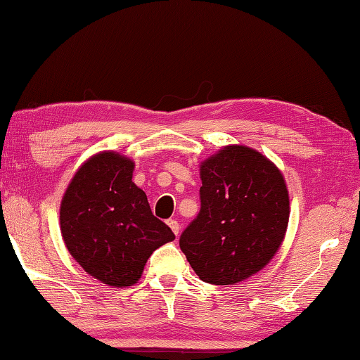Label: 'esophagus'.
<instances>
[{"mask_svg":"<svg viewBox=\"0 0 360 360\" xmlns=\"http://www.w3.org/2000/svg\"><path fill=\"white\" fill-rule=\"evenodd\" d=\"M167 224H169V227L172 229V232H174L175 236H179V233H180V224H179V221H175V219H170V221H167Z\"/></svg>","mask_w":360,"mask_h":360,"instance_id":"1","label":"esophagus"}]
</instances>
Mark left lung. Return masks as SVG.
<instances>
[{"label": "left lung", "mask_w": 360, "mask_h": 360, "mask_svg": "<svg viewBox=\"0 0 360 360\" xmlns=\"http://www.w3.org/2000/svg\"><path fill=\"white\" fill-rule=\"evenodd\" d=\"M201 210L180 248L201 281L238 284L273 259L289 224L284 175L257 149L224 146L200 164Z\"/></svg>", "instance_id": "left-lung-1"}]
</instances>
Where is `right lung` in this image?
Wrapping results in <instances>:
<instances>
[{
	"mask_svg": "<svg viewBox=\"0 0 360 360\" xmlns=\"http://www.w3.org/2000/svg\"><path fill=\"white\" fill-rule=\"evenodd\" d=\"M133 170V159L115 150L94 154L72 175L60 205L68 252L94 279L117 289L136 284L150 253L175 238L154 217Z\"/></svg>",
	"mask_w": 360,
	"mask_h": 360,
	"instance_id": "right-lung-1",
	"label": "right lung"
}]
</instances>
